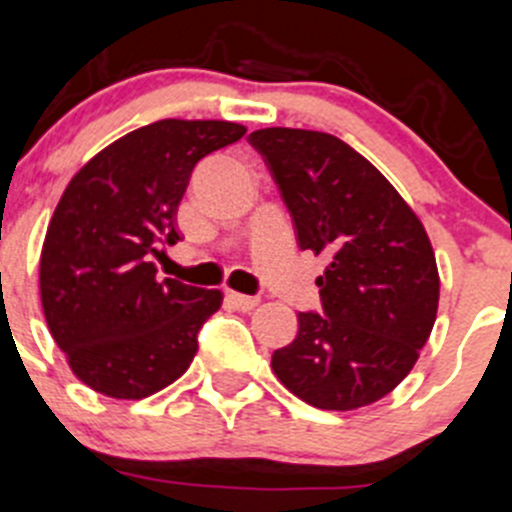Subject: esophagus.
Returning a JSON list of instances; mask_svg holds the SVG:
<instances>
[{
  "instance_id": "esophagus-1",
  "label": "esophagus",
  "mask_w": 512,
  "mask_h": 512,
  "mask_svg": "<svg viewBox=\"0 0 512 512\" xmlns=\"http://www.w3.org/2000/svg\"><path fill=\"white\" fill-rule=\"evenodd\" d=\"M227 300H229V303H232L237 310H252L257 303H260V300H257L255 295H242V293H234V290H229Z\"/></svg>"
}]
</instances>
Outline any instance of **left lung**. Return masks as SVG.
I'll use <instances>...</instances> for the list:
<instances>
[{
  "instance_id": "8db88e82",
  "label": "left lung",
  "mask_w": 512,
  "mask_h": 512,
  "mask_svg": "<svg viewBox=\"0 0 512 512\" xmlns=\"http://www.w3.org/2000/svg\"><path fill=\"white\" fill-rule=\"evenodd\" d=\"M265 159L300 250L328 257L315 285L321 313H298V336L272 371L310 407L374 404L417 364L437 318L439 275L422 222L371 161L331 133L262 128Z\"/></svg>"
}]
</instances>
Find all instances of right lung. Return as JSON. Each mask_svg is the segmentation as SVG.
Masks as SVG:
<instances>
[{
    "instance_id": "1",
    "label": "right lung",
    "mask_w": 512,
    "mask_h": 512,
    "mask_svg": "<svg viewBox=\"0 0 512 512\" xmlns=\"http://www.w3.org/2000/svg\"><path fill=\"white\" fill-rule=\"evenodd\" d=\"M245 136L229 121L164 118L103 148L70 179L40 257L52 338L98 394L143 399L189 369L219 290L156 278L176 245V207L194 166Z\"/></svg>"
}]
</instances>
